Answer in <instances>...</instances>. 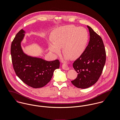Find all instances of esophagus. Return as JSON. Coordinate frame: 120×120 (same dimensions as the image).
I'll return each mask as SVG.
<instances>
[{
	"instance_id": "34e87169",
	"label": "esophagus",
	"mask_w": 120,
	"mask_h": 120,
	"mask_svg": "<svg viewBox=\"0 0 120 120\" xmlns=\"http://www.w3.org/2000/svg\"><path fill=\"white\" fill-rule=\"evenodd\" d=\"M62 68L65 70H68L69 69L68 65L66 64H63L62 65Z\"/></svg>"
}]
</instances>
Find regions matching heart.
I'll return each instance as SVG.
<instances>
[{"label": "heart", "mask_w": 120, "mask_h": 120, "mask_svg": "<svg viewBox=\"0 0 120 120\" xmlns=\"http://www.w3.org/2000/svg\"><path fill=\"white\" fill-rule=\"evenodd\" d=\"M89 40L87 31L83 27L68 25L57 29L52 36V43L49 42V50L55 54L62 53L66 58L71 60L80 57L85 51Z\"/></svg>", "instance_id": "1"}]
</instances>
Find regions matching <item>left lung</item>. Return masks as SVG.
I'll list each match as a JSON object with an SVG mask.
<instances>
[{
  "label": "left lung",
  "mask_w": 120,
  "mask_h": 120,
  "mask_svg": "<svg viewBox=\"0 0 120 120\" xmlns=\"http://www.w3.org/2000/svg\"><path fill=\"white\" fill-rule=\"evenodd\" d=\"M87 27L90 36L88 45L72 65L78 74L71 82L81 89L89 88L98 81L106 61V52L102 39L91 27L88 25Z\"/></svg>",
  "instance_id": "8db88e82"
}]
</instances>
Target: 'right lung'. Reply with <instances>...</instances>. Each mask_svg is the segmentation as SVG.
Returning <instances> with one entry per match:
<instances>
[{
	"label": "right lung",
	"instance_id": "obj_1",
	"mask_svg": "<svg viewBox=\"0 0 120 120\" xmlns=\"http://www.w3.org/2000/svg\"><path fill=\"white\" fill-rule=\"evenodd\" d=\"M25 33L21 30L12 42L11 53L13 68L17 77L25 84L34 88H41L50 81L54 70L59 68L60 62L58 60L47 61L24 53L21 42Z\"/></svg>",
	"mask_w": 120,
	"mask_h": 120
}]
</instances>
